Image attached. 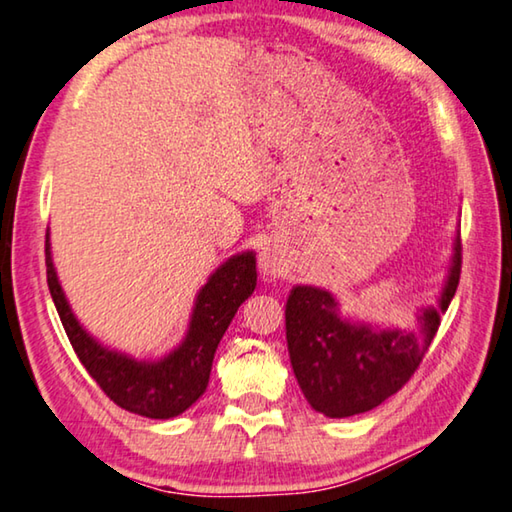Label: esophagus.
Instances as JSON below:
<instances>
[{
  "instance_id": "obj_1",
  "label": "esophagus",
  "mask_w": 512,
  "mask_h": 512,
  "mask_svg": "<svg viewBox=\"0 0 512 512\" xmlns=\"http://www.w3.org/2000/svg\"><path fill=\"white\" fill-rule=\"evenodd\" d=\"M285 255H282V250L278 243H264L262 250H259V269L266 275V278H280L282 273H285Z\"/></svg>"
}]
</instances>
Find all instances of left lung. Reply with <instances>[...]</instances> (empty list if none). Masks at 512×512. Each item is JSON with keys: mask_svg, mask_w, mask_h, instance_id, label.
<instances>
[{"mask_svg": "<svg viewBox=\"0 0 512 512\" xmlns=\"http://www.w3.org/2000/svg\"><path fill=\"white\" fill-rule=\"evenodd\" d=\"M462 243H453V262L440 307L417 316V330H373L351 323L330 291L294 287L287 300V346L291 367L307 403L326 417H353L373 410L415 376L431 346L440 314L460 282Z\"/></svg>", "mask_w": 512, "mask_h": 512, "instance_id": "left-lung-1", "label": "left lung"}]
</instances>
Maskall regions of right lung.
Here are the masks:
<instances>
[{
    "label": "right lung",
    "mask_w": 512,
    "mask_h": 512,
    "mask_svg": "<svg viewBox=\"0 0 512 512\" xmlns=\"http://www.w3.org/2000/svg\"><path fill=\"white\" fill-rule=\"evenodd\" d=\"M45 264L47 287H50L56 312L61 316L79 362L113 403L150 419L182 415L205 394L218 342L223 339L239 305L253 294L257 285L253 253L227 259L200 289L182 346L159 362H136L123 353L100 346L79 326L56 280L50 234L45 241Z\"/></svg>",
    "instance_id": "add662e5"
}]
</instances>
